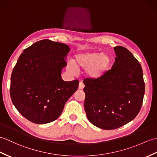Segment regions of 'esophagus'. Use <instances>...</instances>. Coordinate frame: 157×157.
Returning <instances> with one entry per match:
<instances>
[{
  "mask_svg": "<svg viewBox=\"0 0 157 157\" xmlns=\"http://www.w3.org/2000/svg\"><path fill=\"white\" fill-rule=\"evenodd\" d=\"M84 86H84V84H83V83L82 82H79V89L82 90V89L84 88Z\"/></svg>",
  "mask_w": 157,
  "mask_h": 157,
  "instance_id": "34e87169",
  "label": "esophagus"
}]
</instances>
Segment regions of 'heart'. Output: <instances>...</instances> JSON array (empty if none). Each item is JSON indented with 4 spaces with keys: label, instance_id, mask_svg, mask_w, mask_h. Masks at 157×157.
<instances>
[{
    "label": "heart",
    "instance_id": "b5f03b06",
    "mask_svg": "<svg viewBox=\"0 0 157 157\" xmlns=\"http://www.w3.org/2000/svg\"><path fill=\"white\" fill-rule=\"evenodd\" d=\"M112 58L108 53L99 52H86L75 54L72 59V65L69 64L67 69L70 71L77 70H86L87 77L96 79L106 74L110 70Z\"/></svg>",
    "mask_w": 157,
    "mask_h": 157
}]
</instances>
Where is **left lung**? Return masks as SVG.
Instances as JSON below:
<instances>
[{
    "label": "left lung",
    "instance_id": "1",
    "mask_svg": "<svg viewBox=\"0 0 157 157\" xmlns=\"http://www.w3.org/2000/svg\"><path fill=\"white\" fill-rule=\"evenodd\" d=\"M114 49L116 57L111 70L99 79L83 80L87 119L104 130L120 128L135 118L145 91L139 62L125 47Z\"/></svg>",
    "mask_w": 157,
    "mask_h": 157
}]
</instances>
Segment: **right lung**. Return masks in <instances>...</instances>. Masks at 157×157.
<instances>
[{
	"label": "right lung",
	"mask_w": 157,
	"mask_h": 157,
	"mask_svg": "<svg viewBox=\"0 0 157 157\" xmlns=\"http://www.w3.org/2000/svg\"><path fill=\"white\" fill-rule=\"evenodd\" d=\"M70 50L63 43L43 39L20 56L12 72L10 94L17 110L29 121L41 124L57 119L78 88V79L65 82L61 76Z\"/></svg>",
	"instance_id": "right-lung-1"
}]
</instances>
